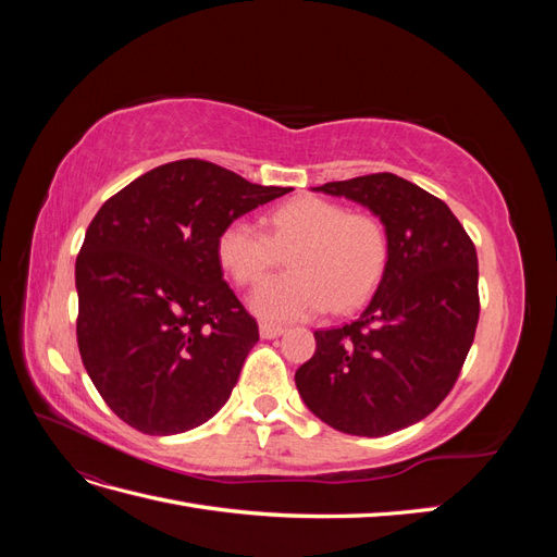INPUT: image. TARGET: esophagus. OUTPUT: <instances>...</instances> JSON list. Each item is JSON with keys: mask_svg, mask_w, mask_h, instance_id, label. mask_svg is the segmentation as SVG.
Masks as SVG:
<instances>
[{"mask_svg": "<svg viewBox=\"0 0 557 557\" xmlns=\"http://www.w3.org/2000/svg\"><path fill=\"white\" fill-rule=\"evenodd\" d=\"M283 332H285V327L274 325V323H262L260 325V336H262V339H276V336H281Z\"/></svg>", "mask_w": 557, "mask_h": 557, "instance_id": "34e87169", "label": "esophagus"}]
</instances>
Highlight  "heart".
Listing matches in <instances>:
<instances>
[{
	"label": "heart",
	"instance_id": "1",
	"mask_svg": "<svg viewBox=\"0 0 557 557\" xmlns=\"http://www.w3.org/2000/svg\"><path fill=\"white\" fill-rule=\"evenodd\" d=\"M272 237L248 218L223 227L215 252L242 285L256 283L289 250L290 274L264 278L248 305L264 320H299L327 307L350 311L372 295L387 260V234L374 215L346 213L323 197H297L269 213Z\"/></svg>",
	"mask_w": 557,
	"mask_h": 557
}]
</instances>
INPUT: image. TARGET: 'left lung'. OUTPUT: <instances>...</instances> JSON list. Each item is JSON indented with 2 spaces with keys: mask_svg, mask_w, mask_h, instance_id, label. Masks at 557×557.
Masks as SVG:
<instances>
[{
  "mask_svg": "<svg viewBox=\"0 0 557 557\" xmlns=\"http://www.w3.org/2000/svg\"><path fill=\"white\" fill-rule=\"evenodd\" d=\"M313 190L372 211L387 234V260L358 320L313 332L297 391L334 430L393 434L430 416L458 381L479 323L476 248L442 199L395 174Z\"/></svg>",
  "mask_w": 557,
  "mask_h": 557,
  "instance_id": "1",
  "label": "left lung"
}]
</instances>
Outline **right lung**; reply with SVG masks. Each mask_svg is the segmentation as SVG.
I'll return each mask as SVG.
<instances>
[{"mask_svg": "<svg viewBox=\"0 0 557 557\" xmlns=\"http://www.w3.org/2000/svg\"><path fill=\"white\" fill-rule=\"evenodd\" d=\"M290 190L176 160L97 211L76 258V336L97 393L127 425L181 434L230 399L260 336L215 244L227 223Z\"/></svg>", "mask_w": 557, "mask_h": 557, "instance_id": "add662e5", "label": "right lung"}]
</instances>
